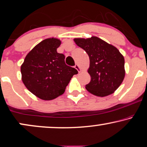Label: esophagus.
Masks as SVG:
<instances>
[{"mask_svg": "<svg viewBox=\"0 0 147 147\" xmlns=\"http://www.w3.org/2000/svg\"><path fill=\"white\" fill-rule=\"evenodd\" d=\"M75 68H76V69H77V70H78V72H80L81 71V68H80V66H79V65H78L77 64H75Z\"/></svg>", "mask_w": 147, "mask_h": 147, "instance_id": "esophagus-1", "label": "esophagus"}]
</instances>
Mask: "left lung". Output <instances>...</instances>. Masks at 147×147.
<instances>
[{"mask_svg":"<svg viewBox=\"0 0 147 147\" xmlns=\"http://www.w3.org/2000/svg\"><path fill=\"white\" fill-rule=\"evenodd\" d=\"M74 40L90 57L88 73L91 81L85 85L86 90L100 97L114 93L125 77V60L121 53L112 45L96 36Z\"/></svg>","mask_w":147,"mask_h":147,"instance_id":"1","label":"left lung"}]
</instances>
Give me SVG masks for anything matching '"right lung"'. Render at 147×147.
I'll return each instance as SVG.
<instances>
[{"instance_id": "1", "label": "right lung", "mask_w": 147, "mask_h": 147, "mask_svg": "<svg viewBox=\"0 0 147 147\" xmlns=\"http://www.w3.org/2000/svg\"><path fill=\"white\" fill-rule=\"evenodd\" d=\"M61 41L45 39L28 53L21 66L22 79L26 88L44 100L55 99L64 94L74 75L75 68L65 64V56L57 52Z\"/></svg>"}]
</instances>
